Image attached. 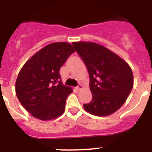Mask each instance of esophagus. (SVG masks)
Instances as JSON below:
<instances>
[{"instance_id": "34e87169", "label": "esophagus", "mask_w": 152, "mask_h": 152, "mask_svg": "<svg viewBox=\"0 0 152 152\" xmlns=\"http://www.w3.org/2000/svg\"><path fill=\"white\" fill-rule=\"evenodd\" d=\"M76 88H77V91H80V90H82L83 88H84V87H83V85H81V84H79Z\"/></svg>"}]
</instances>
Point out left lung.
<instances>
[{
  "mask_svg": "<svg viewBox=\"0 0 152 152\" xmlns=\"http://www.w3.org/2000/svg\"><path fill=\"white\" fill-rule=\"evenodd\" d=\"M72 45L85 63L91 79L92 100L84 104V110L97 116L114 113L133 88L130 66L116 53L94 42H74Z\"/></svg>",
  "mask_w": 152,
  "mask_h": 152,
  "instance_id": "1",
  "label": "left lung"
}]
</instances>
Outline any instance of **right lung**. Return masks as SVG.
Masks as SVG:
<instances>
[{
    "label": "right lung",
    "instance_id": "1",
    "mask_svg": "<svg viewBox=\"0 0 152 152\" xmlns=\"http://www.w3.org/2000/svg\"><path fill=\"white\" fill-rule=\"evenodd\" d=\"M75 52L68 42H53L23 64L16 80V94L33 117L48 121L63 114L66 98L73 89L62 84L59 71Z\"/></svg>",
    "mask_w": 152,
    "mask_h": 152
}]
</instances>
